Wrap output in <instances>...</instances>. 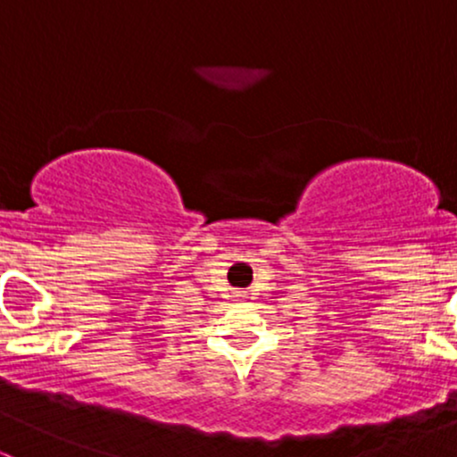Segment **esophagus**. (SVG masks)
<instances>
[{
  "instance_id": "34e87169",
  "label": "esophagus",
  "mask_w": 457,
  "mask_h": 457,
  "mask_svg": "<svg viewBox=\"0 0 457 457\" xmlns=\"http://www.w3.org/2000/svg\"><path fill=\"white\" fill-rule=\"evenodd\" d=\"M234 298H237V301H245L247 294L241 292V289H237V292H234Z\"/></svg>"
}]
</instances>
